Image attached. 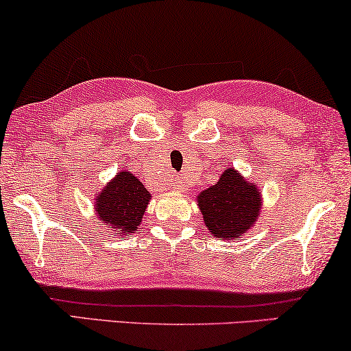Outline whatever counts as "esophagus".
I'll return each instance as SVG.
<instances>
[{
	"instance_id": "esophagus-1",
	"label": "esophagus",
	"mask_w": 351,
	"mask_h": 351,
	"mask_svg": "<svg viewBox=\"0 0 351 351\" xmlns=\"http://www.w3.org/2000/svg\"><path fill=\"white\" fill-rule=\"evenodd\" d=\"M174 190H180V185L179 184H174Z\"/></svg>"
}]
</instances>
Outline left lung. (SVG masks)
Returning a JSON list of instances; mask_svg holds the SVG:
<instances>
[{"label": "left lung", "mask_w": 351, "mask_h": 351, "mask_svg": "<svg viewBox=\"0 0 351 351\" xmlns=\"http://www.w3.org/2000/svg\"><path fill=\"white\" fill-rule=\"evenodd\" d=\"M259 192L235 169L224 171L216 185L198 195L204 224L217 239H237L254 224L259 215Z\"/></svg>", "instance_id": "obj_1"}]
</instances>
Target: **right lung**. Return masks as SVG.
<instances>
[{
    "label": "right lung",
    "instance_id": "obj_1",
    "mask_svg": "<svg viewBox=\"0 0 351 351\" xmlns=\"http://www.w3.org/2000/svg\"><path fill=\"white\" fill-rule=\"evenodd\" d=\"M149 202V192L142 182L127 172H119L97 198V213L104 226L130 235L142 222Z\"/></svg>",
    "mask_w": 351,
    "mask_h": 351
}]
</instances>
